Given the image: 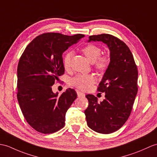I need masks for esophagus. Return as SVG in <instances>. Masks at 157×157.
Returning <instances> with one entry per match:
<instances>
[{
  "label": "esophagus",
  "mask_w": 157,
  "mask_h": 157,
  "mask_svg": "<svg viewBox=\"0 0 157 157\" xmlns=\"http://www.w3.org/2000/svg\"><path fill=\"white\" fill-rule=\"evenodd\" d=\"M76 92H77V94H78V97H84L85 96V94L84 93H83V92H80V91H79V90H76Z\"/></svg>",
  "instance_id": "1"
}]
</instances>
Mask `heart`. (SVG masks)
Here are the masks:
<instances>
[{
	"mask_svg": "<svg viewBox=\"0 0 157 157\" xmlns=\"http://www.w3.org/2000/svg\"><path fill=\"white\" fill-rule=\"evenodd\" d=\"M83 53L86 56L87 59L90 62L94 63L98 70H102L108 65V58L106 56H101V49L95 45H89L86 46L82 49ZM71 52H67L65 53L63 57V65L65 70L70 68L71 57ZM95 78L92 75L78 74L70 80L71 85L75 86L80 90H87L95 82Z\"/></svg>",
	"mask_w": 157,
	"mask_h": 157,
	"instance_id": "b5f03b06",
	"label": "heart"
}]
</instances>
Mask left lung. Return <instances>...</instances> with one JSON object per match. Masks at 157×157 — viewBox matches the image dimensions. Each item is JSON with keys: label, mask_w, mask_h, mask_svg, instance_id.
<instances>
[{"label": "left lung", "mask_w": 157, "mask_h": 157, "mask_svg": "<svg viewBox=\"0 0 157 157\" xmlns=\"http://www.w3.org/2000/svg\"><path fill=\"white\" fill-rule=\"evenodd\" d=\"M101 41L110 50V61L98 88L105 93L99 103L92 94L86 97L89 105L84 111L87 126L95 132L110 134L124 124L138 92V70L128 47L109 34L90 36L87 42Z\"/></svg>", "instance_id": "1"}]
</instances>
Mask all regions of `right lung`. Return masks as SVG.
I'll use <instances>...</instances> for the list:
<instances>
[{
    "label": "right lung",
    "mask_w": 157,
    "mask_h": 157,
    "mask_svg": "<svg viewBox=\"0 0 157 157\" xmlns=\"http://www.w3.org/2000/svg\"><path fill=\"white\" fill-rule=\"evenodd\" d=\"M84 37L57 33L39 35L29 43L17 67V99L25 120L43 134L56 132L65 125V114L77 98L74 89L59 96L52 86L64 74L62 54Z\"/></svg>",
    "instance_id": "right-lung-1"
}]
</instances>
